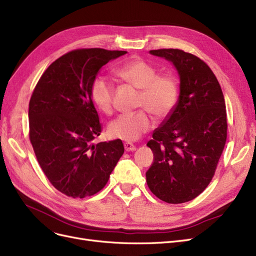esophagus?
Here are the masks:
<instances>
[{
    "label": "esophagus",
    "instance_id": "obj_1",
    "mask_svg": "<svg viewBox=\"0 0 256 256\" xmlns=\"http://www.w3.org/2000/svg\"><path fill=\"white\" fill-rule=\"evenodd\" d=\"M124 148L126 152H134L136 150V146H134L132 143H130V142H126L124 143Z\"/></svg>",
    "mask_w": 256,
    "mask_h": 256
}]
</instances>
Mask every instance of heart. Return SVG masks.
Masks as SVG:
<instances>
[{
	"label": "heart",
	"instance_id": "obj_1",
	"mask_svg": "<svg viewBox=\"0 0 256 256\" xmlns=\"http://www.w3.org/2000/svg\"><path fill=\"white\" fill-rule=\"evenodd\" d=\"M117 75L142 90L140 106L149 110L157 117L168 115L178 100V84L172 76L161 75L154 66L142 58H132L117 69ZM91 98L104 114L113 112L114 86L104 76H97L91 84ZM154 126V120L147 110L119 115L108 124L110 137L136 141Z\"/></svg>",
	"mask_w": 256,
	"mask_h": 256
}]
</instances>
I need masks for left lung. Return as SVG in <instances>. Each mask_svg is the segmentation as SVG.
Returning a JSON list of instances; mask_svg holds the SVG:
<instances>
[{
  "mask_svg": "<svg viewBox=\"0 0 256 256\" xmlns=\"http://www.w3.org/2000/svg\"><path fill=\"white\" fill-rule=\"evenodd\" d=\"M150 54L174 64L180 94L170 116L146 144L154 152L146 182L162 201L185 203L204 192L223 152L225 99L214 72L194 55L179 49L150 50Z\"/></svg>",
  "mask_w": 256,
  "mask_h": 256,
  "instance_id": "8db88e82",
  "label": "left lung"
}]
</instances>
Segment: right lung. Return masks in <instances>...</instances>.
I'll return each instance as SVG.
<instances>
[{
  "mask_svg": "<svg viewBox=\"0 0 256 256\" xmlns=\"http://www.w3.org/2000/svg\"><path fill=\"white\" fill-rule=\"evenodd\" d=\"M126 51L80 49L52 62L29 102V136L40 168L58 190L72 198L102 190L124 152L120 139L94 144L102 126L91 84L102 66Z\"/></svg>",
  "mask_w": 256,
  "mask_h": 256,
  "instance_id": "obj_1",
  "label": "right lung"
}]
</instances>
